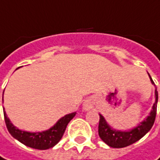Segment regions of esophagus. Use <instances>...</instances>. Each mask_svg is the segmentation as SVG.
Here are the masks:
<instances>
[{
    "mask_svg": "<svg viewBox=\"0 0 160 160\" xmlns=\"http://www.w3.org/2000/svg\"><path fill=\"white\" fill-rule=\"evenodd\" d=\"M93 106V103H92V100L91 99H86L84 102H83V105H82V108L84 111H88L90 108H92Z\"/></svg>",
    "mask_w": 160,
    "mask_h": 160,
    "instance_id": "obj_1",
    "label": "esophagus"
}]
</instances>
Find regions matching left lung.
Segmentation results:
<instances>
[{
	"instance_id": "1",
	"label": "left lung",
	"mask_w": 160,
	"mask_h": 160,
	"mask_svg": "<svg viewBox=\"0 0 160 160\" xmlns=\"http://www.w3.org/2000/svg\"><path fill=\"white\" fill-rule=\"evenodd\" d=\"M150 81L153 85L154 81L152 80L150 75L148 74ZM158 91L155 89V103L153 104L152 109L149 115L143 121H141L137 127L133 128L129 130H117L109 126L106 121L105 118L99 114V136L106 144L111 148H120L131 145L139 140L142 137H144L152 128L157 114V105H158Z\"/></svg>"
}]
</instances>
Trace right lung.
I'll return each mask as SVG.
<instances>
[{
  "label": "right lung",
  "instance_id": "right-lung-1",
  "mask_svg": "<svg viewBox=\"0 0 160 160\" xmlns=\"http://www.w3.org/2000/svg\"><path fill=\"white\" fill-rule=\"evenodd\" d=\"M5 123L10 134L27 147L36 148V149H48L56 145L63 136L67 125L73 118L75 117L76 112L70 113L61 118L51 128L42 132H29L19 129L11 122L10 118L7 117L6 112L3 109Z\"/></svg>",
  "mask_w": 160,
  "mask_h": 160
}]
</instances>
